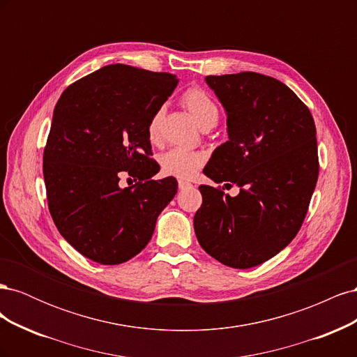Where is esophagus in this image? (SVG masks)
<instances>
[{"label": "esophagus", "instance_id": "34e87169", "mask_svg": "<svg viewBox=\"0 0 357 357\" xmlns=\"http://www.w3.org/2000/svg\"><path fill=\"white\" fill-rule=\"evenodd\" d=\"M188 188H192V185L189 181H186V180H178V189H188Z\"/></svg>", "mask_w": 357, "mask_h": 357}]
</instances>
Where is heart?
<instances>
[{"mask_svg":"<svg viewBox=\"0 0 357 357\" xmlns=\"http://www.w3.org/2000/svg\"><path fill=\"white\" fill-rule=\"evenodd\" d=\"M181 104L185 109L195 119L198 126L204 131L213 128L219 121V107L211 96L199 89L190 88L181 95ZM164 117V110H156L150 117L147 125V137L152 143H156L160 135V123ZM205 156L201 152H193V150L185 149H169L168 152L160 156L159 164L164 174L174 176L178 178H190L198 172V169L204 165Z\"/></svg>","mask_w":357,"mask_h":357,"instance_id":"b5f03b06","label":"heart"}]
</instances>
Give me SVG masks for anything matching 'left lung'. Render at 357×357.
<instances>
[{
    "mask_svg": "<svg viewBox=\"0 0 357 357\" xmlns=\"http://www.w3.org/2000/svg\"><path fill=\"white\" fill-rule=\"evenodd\" d=\"M226 112L228 142L214 150L204 174L225 188L199 186L193 218L201 247L223 265H261L295 238L319 177L316 125L284 83L259 73L207 75Z\"/></svg>",
    "mask_w": 357,
    "mask_h": 357,
    "instance_id": "1",
    "label": "left lung"
}]
</instances>
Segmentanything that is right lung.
I'll list each match as a JSON object with an SVG mask.
<instances>
[{"label": "right lung", "mask_w": 357, "mask_h": 357, "mask_svg": "<svg viewBox=\"0 0 357 357\" xmlns=\"http://www.w3.org/2000/svg\"><path fill=\"white\" fill-rule=\"evenodd\" d=\"M174 74L114 63L74 82L53 110L43 155L49 211L75 250L101 265L138 255L177 180H152L147 125L174 92ZM123 174L138 179L121 188Z\"/></svg>", "instance_id": "add662e5"}]
</instances>
